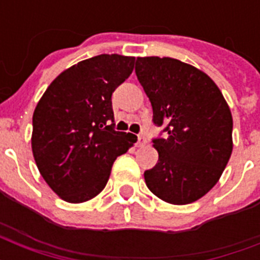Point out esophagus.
I'll list each match as a JSON object with an SVG mask.
<instances>
[{
  "mask_svg": "<svg viewBox=\"0 0 260 260\" xmlns=\"http://www.w3.org/2000/svg\"><path fill=\"white\" fill-rule=\"evenodd\" d=\"M146 143H147V139L144 138L143 135H139V136H138V146L139 147L146 146Z\"/></svg>",
  "mask_w": 260,
  "mask_h": 260,
  "instance_id": "esophagus-1",
  "label": "esophagus"
}]
</instances>
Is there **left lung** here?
<instances>
[{"label": "left lung", "mask_w": 260, "mask_h": 260, "mask_svg": "<svg viewBox=\"0 0 260 260\" xmlns=\"http://www.w3.org/2000/svg\"><path fill=\"white\" fill-rule=\"evenodd\" d=\"M135 73L152 105L158 163L144 171L146 185L163 201L186 205L205 196L232 154V114L212 79L178 59H136Z\"/></svg>", "instance_id": "obj_1"}]
</instances>
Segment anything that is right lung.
Segmentation results:
<instances>
[{"label":"right lung","mask_w":260,"mask_h":260,"mask_svg":"<svg viewBox=\"0 0 260 260\" xmlns=\"http://www.w3.org/2000/svg\"><path fill=\"white\" fill-rule=\"evenodd\" d=\"M134 56L102 54L52 81L32 118V152L51 189L79 204L102 191L117 156L138 138L114 131L112 93L134 71Z\"/></svg>","instance_id":"1"}]
</instances>
